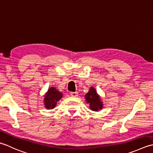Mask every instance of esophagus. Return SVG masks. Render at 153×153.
<instances>
[{
    "label": "esophagus",
    "mask_w": 153,
    "mask_h": 153,
    "mask_svg": "<svg viewBox=\"0 0 153 153\" xmlns=\"http://www.w3.org/2000/svg\"><path fill=\"white\" fill-rule=\"evenodd\" d=\"M70 95L73 97H76L78 96V92H70Z\"/></svg>",
    "instance_id": "esophagus-1"
}]
</instances>
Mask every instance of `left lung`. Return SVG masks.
Masks as SVG:
<instances>
[{
  "mask_svg": "<svg viewBox=\"0 0 153 153\" xmlns=\"http://www.w3.org/2000/svg\"><path fill=\"white\" fill-rule=\"evenodd\" d=\"M85 98L86 102L89 103L90 110L93 111H98L102 108L103 104L100 98L96 93L95 88L93 87L90 88L89 92L85 95Z\"/></svg>",
  "mask_w": 153,
  "mask_h": 153,
  "instance_id": "left-lung-1",
  "label": "left lung"
}]
</instances>
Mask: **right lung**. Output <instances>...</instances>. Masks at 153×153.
<instances>
[{
  "instance_id": "right-lung-1",
  "label": "right lung",
  "mask_w": 153,
  "mask_h": 153,
  "mask_svg": "<svg viewBox=\"0 0 153 153\" xmlns=\"http://www.w3.org/2000/svg\"><path fill=\"white\" fill-rule=\"evenodd\" d=\"M63 95L54 87L48 90V92L45 96L44 104L47 109H53L55 107L57 102L60 100Z\"/></svg>"
}]
</instances>
